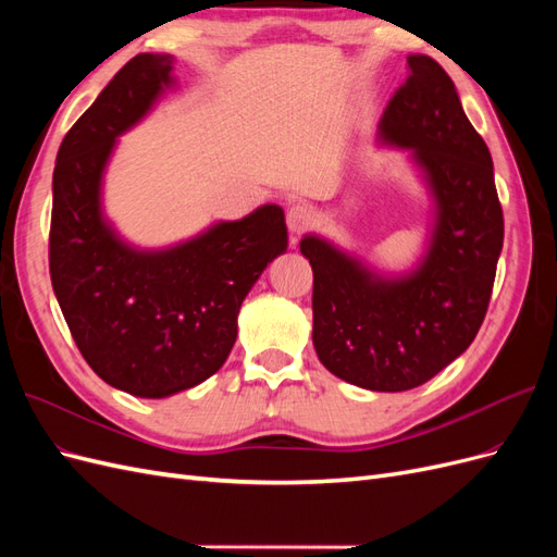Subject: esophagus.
Segmentation results:
<instances>
[{"mask_svg":"<svg viewBox=\"0 0 557 557\" xmlns=\"http://www.w3.org/2000/svg\"><path fill=\"white\" fill-rule=\"evenodd\" d=\"M285 223H288L290 234H295V237H299V234L305 232V230L313 223V215H311V211H309L307 207L293 205V207L288 209V215H285Z\"/></svg>","mask_w":557,"mask_h":557,"instance_id":"esophagus-1","label":"esophagus"}]
</instances>
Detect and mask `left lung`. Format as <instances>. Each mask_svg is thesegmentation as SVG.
Returning a JSON list of instances; mask_svg holds the SVG:
<instances>
[{
  "instance_id": "8db88e82",
  "label": "left lung",
  "mask_w": 557,
  "mask_h": 557,
  "mask_svg": "<svg viewBox=\"0 0 557 557\" xmlns=\"http://www.w3.org/2000/svg\"><path fill=\"white\" fill-rule=\"evenodd\" d=\"M409 78L387 102L379 141L409 150L434 199L423 260L383 276L307 234L313 269V346L334 376L364 391L423 385L474 342L504 242L493 158L440 62L409 55Z\"/></svg>"
}]
</instances>
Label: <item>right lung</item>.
I'll return each instance as SVG.
<instances>
[{"mask_svg":"<svg viewBox=\"0 0 557 557\" xmlns=\"http://www.w3.org/2000/svg\"><path fill=\"white\" fill-rule=\"evenodd\" d=\"M172 70V55L132 58L66 132L48 239L50 281L81 356L109 385L148 399L188 391L223 367L242 301L288 248L276 205L162 250L125 244L104 218L115 139L174 86Z\"/></svg>","mask_w":557,"mask_h":557,"instance_id":"1","label":"right lung"}]
</instances>
